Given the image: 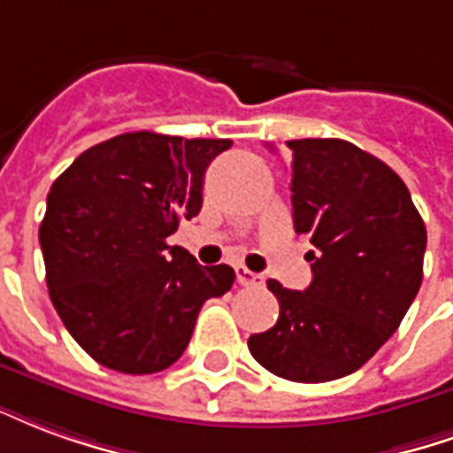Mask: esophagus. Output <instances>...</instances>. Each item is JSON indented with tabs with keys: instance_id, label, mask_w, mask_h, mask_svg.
I'll list each match as a JSON object with an SVG mask.
<instances>
[{
	"instance_id": "34e87169",
	"label": "esophagus",
	"mask_w": 453,
	"mask_h": 453,
	"mask_svg": "<svg viewBox=\"0 0 453 453\" xmlns=\"http://www.w3.org/2000/svg\"><path fill=\"white\" fill-rule=\"evenodd\" d=\"M236 280H239V285L243 287H260L263 285V277L258 273H250L249 267H236Z\"/></svg>"
}]
</instances>
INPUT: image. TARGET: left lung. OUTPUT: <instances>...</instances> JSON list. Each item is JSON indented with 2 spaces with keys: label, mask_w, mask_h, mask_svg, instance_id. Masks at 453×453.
Segmentation results:
<instances>
[{
  "label": "left lung",
  "mask_w": 453,
  "mask_h": 453,
  "mask_svg": "<svg viewBox=\"0 0 453 453\" xmlns=\"http://www.w3.org/2000/svg\"><path fill=\"white\" fill-rule=\"evenodd\" d=\"M292 217L316 250L303 292L267 280L277 323L249 338L267 372L321 384L357 372L401 326L422 282L427 229L394 168L345 140H292Z\"/></svg>",
  "instance_id": "obj_1"
}]
</instances>
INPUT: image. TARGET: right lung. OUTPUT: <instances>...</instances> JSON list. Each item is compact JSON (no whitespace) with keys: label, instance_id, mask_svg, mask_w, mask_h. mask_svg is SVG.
I'll return each instance as SVG.
<instances>
[{"label":"right lung","instance_id":"1","mask_svg":"<svg viewBox=\"0 0 453 453\" xmlns=\"http://www.w3.org/2000/svg\"><path fill=\"white\" fill-rule=\"evenodd\" d=\"M231 140L127 132L52 183L41 222L45 280L69 335L122 374H154L190 342L197 313L236 280L166 239L203 207L204 171Z\"/></svg>","mask_w":453,"mask_h":453}]
</instances>
